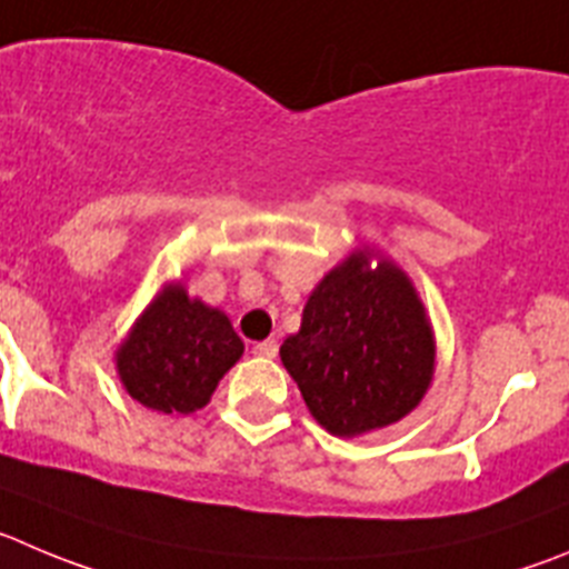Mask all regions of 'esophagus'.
Instances as JSON below:
<instances>
[{"label":"esophagus","mask_w":569,"mask_h":569,"mask_svg":"<svg viewBox=\"0 0 569 569\" xmlns=\"http://www.w3.org/2000/svg\"><path fill=\"white\" fill-rule=\"evenodd\" d=\"M252 353H254V357L274 359V357H278V342H274V339H263V342H254Z\"/></svg>","instance_id":"34e87169"}]
</instances>
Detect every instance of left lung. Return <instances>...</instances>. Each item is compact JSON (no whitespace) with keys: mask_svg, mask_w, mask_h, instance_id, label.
<instances>
[{"mask_svg":"<svg viewBox=\"0 0 569 569\" xmlns=\"http://www.w3.org/2000/svg\"><path fill=\"white\" fill-rule=\"evenodd\" d=\"M280 359L317 423L353 438L421 405L435 373V337L412 280L373 249H357L311 291Z\"/></svg>","mask_w":569,"mask_h":569,"instance_id":"8db88e82","label":"left lung"}]
</instances>
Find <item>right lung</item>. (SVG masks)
<instances>
[{"label": "right lung", "instance_id": "right-lung-1", "mask_svg": "<svg viewBox=\"0 0 569 569\" xmlns=\"http://www.w3.org/2000/svg\"><path fill=\"white\" fill-rule=\"evenodd\" d=\"M241 353L230 317L190 297L182 283H171L142 311L114 362L134 401L164 416H188L210 401Z\"/></svg>", "mask_w": 569, "mask_h": 569}]
</instances>
